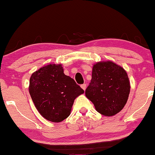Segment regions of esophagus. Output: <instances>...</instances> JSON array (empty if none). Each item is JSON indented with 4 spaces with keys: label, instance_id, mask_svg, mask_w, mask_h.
<instances>
[{
    "label": "esophagus",
    "instance_id": "esophagus-1",
    "mask_svg": "<svg viewBox=\"0 0 155 155\" xmlns=\"http://www.w3.org/2000/svg\"><path fill=\"white\" fill-rule=\"evenodd\" d=\"M81 88L83 90H85V89H86V84H85V83L84 84H82L81 85Z\"/></svg>",
    "mask_w": 155,
    "mask_h": 155
}]
</instances>
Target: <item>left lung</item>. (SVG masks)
Returning a JSON list of instances; mask_svg holds the SVG:
<instances>
[{
	"mask_svg": "<svg viewBox=\"0 0 155 155\" xmlns=\"http://www.w3.org/2000/svg\"><path fill=\"white\" fill-rule=\"evenodd\" d=\"M130 91L128 76L121 66L111 61L94 63L85 96L98 112L105 117L117 114L126 104Z\"/></svg>",
	"mask_w": 155,
	"mask_h": 155,
	"instance_id": "left-lung-1",
	"label": "left lung"
}]
</instances>
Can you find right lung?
Segmentation results:
<instances>
[{"label":"right lung","instance_id":"add662e5","mask_svg":"<svg viewBox=\"0 0 155 155\" xmlns=\"http://www.w3.org/2000/svg\"><path fill=\"white\" fill-rule=\"evenodd\" d=\"M29 92L42 117L59 123L70 116L75 99L84 90L65 74L62 65L49 64L31 74Z\"/></svg>","mask_w":155,"mask_h":155}]
</instances>
